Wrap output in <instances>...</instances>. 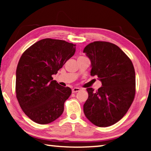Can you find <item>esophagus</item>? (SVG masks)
<instances>
[{
  "label": "esophagus",
  "mask_w": 151,
  "mask_h": 151,
  "mask_svg": "<svg viewBox=\"0 0 151 151\" xmlns=\"http://www.w3.org/2000/svg\"><path fill=\"white\" fill-rule=\"evenodd\" d=\"M81 91V88H78V87H75V88H73V90H72V92L73 93H76V92H78V91Z\"/></svg>",
  "instance_id": "esophagus-1"
}]
</instances>
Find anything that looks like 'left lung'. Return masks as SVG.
<instances>
[{
    "instance_id": "1",
    "label": "left lung",
    "mask_w": 151,
    "mask_h": 151,
    "mask_svg": "<svg viewBox=\"0 0 151 151\" xmlns=\"http://www.w3.org/2000/svg\"><path fill=\"white\" fill-rule=\"evenodd\" d=\"M83 52L91 60V75L97 76L102 83L97 91L86 88L88 97L84 104V113L97 127L111 126L124 116L133 102L136 84L133 65L118 46L109 42H91Z\"/></svg>"
}]
</instances>
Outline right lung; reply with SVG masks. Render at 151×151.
I'll return each instance as SVG.
<instances>
[{"label": "right lung", "mask_w": 151, "mask_h": 151, "mask_svg": "<svg viewBox=\"0 0 151 151\" xmlns=\"http://www.w3.org/2000/svg\"><path fill=\"white\" fill-rule=\"evenodd\" d=\"M76 45L65 40L45 39L24 51L16 71V94L25 114L35 122L48 124L64 111L70 96L69 87L53 81L65 63L75 55Z\"/></svg>", "instance_id": "obj_1"}]
</instances>
